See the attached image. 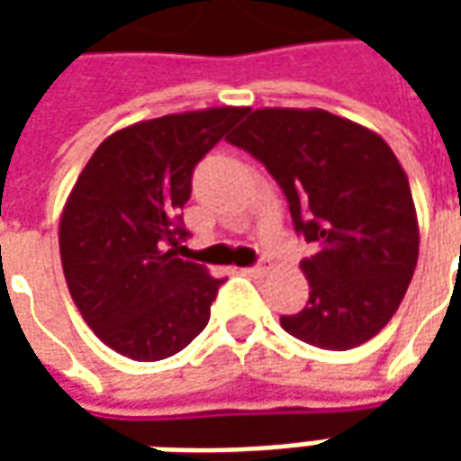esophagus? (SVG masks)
<instances>
[{
  "instance_id": "34e87169",
  "label": "esophagus",
  "mask_w": 461,
  "mask_h": 461,
  "mask_svg": "<svg viewBox=\"0 0 461 461\" xmlns=\"http://www.w3.org/2000/svg\"><path fill=\"white\" fill-rule=\"evenodd\" d=\"M269 264L267 261H259V264H254V267H249V269H244V274L247 276H254V279H261V276H267L269 274Z\"/></svg>"
}]
</instances>
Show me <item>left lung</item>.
Listing matches in <instances>:
<instances>
[{"label": "left lung", "mask_w": 461, "mask_h": 461, "mask_svg": "<svg viewBox=\"0 0 461 461\" xmlns=\"http://www.w3.org/2000/svg\"><path fill=\"white\" fill-rule=\"evenodd\" d=\"M227 140L286 194L313 257L309 303L281 316L294 339L350 350L385 329L412 281L420 227L402 165L377 132L321 108H259Z\"/></svg>", "instance_id": "1"}]
</instances>
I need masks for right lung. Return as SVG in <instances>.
I'll return each mask as SVG.
<instances>
[{"mask_svg":"<svg viewBox=\"0 0 461 461\" xmlns=\"http://www.w3.org/2000/svg\"><path fill=\"white\" fill-rule=\"evenodd\" d=\"M247 108L221 105L132 122L108 135L78 175L59 224L71 299L105 346L152 363L190 346L221 279L180 259V210L197 162Z\"/></svg>","mask_w":461,"mask_h":461,"instance_id":"1","label":"right lung"}]
</instances>
